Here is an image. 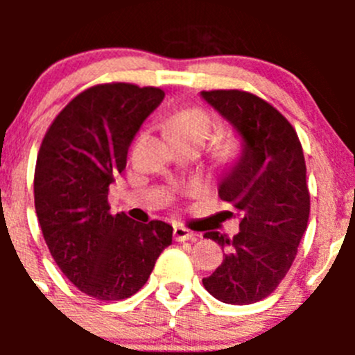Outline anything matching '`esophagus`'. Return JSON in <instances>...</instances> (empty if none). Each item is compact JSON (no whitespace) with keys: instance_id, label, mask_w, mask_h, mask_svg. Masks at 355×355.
Returning <instances> with one entry per match:
<instances>
[{"instance_id":"34e87169","label":"esophagus","mask_w":355,"mask_h":355,"mask_svg":"<svg viewBox=\"0 0 355 355\" xmlns=\"http://www.w3.org/2000/svg\"><path fill=\"white\" fill-rule=\"evenodd\" d=\"M173 239L177 242H185V241H194L196 235L192 234L189 228L182 227V225H177V227L173 228Z\"/></svg>"}]
</instances>
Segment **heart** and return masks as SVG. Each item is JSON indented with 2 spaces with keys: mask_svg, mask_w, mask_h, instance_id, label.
<instances>
[{
  "mask_svg": "<svg viewBox=\"0 0 355 355\" xmlns=\"http://www.w3.org/2000/svg\"><path fill=\"white\" fill-rule=\"evenodd\" d=\"M168 128L177 142L202 144L211 132V118L200 108H184L168 118ZM225 156H232V151L225 153Z\"/></svg>",
  "mask_w": 355,
  "mask_h": 355,
  "instance_id": "obj_1",
  "label": "heart"
}]
</instances>
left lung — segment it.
I'll list each match as a JSON object with an SVG mask.
<instances>
[{
  "label": "left lung",
  "instance_id": "1",
  "mask_svg": "<svg viewBox=\"0 0 355 355\" xmlns=\"http://www.w3.org/2000/svg\"><path fill=\"white\" fill-rule=\"evenodd\" d=\"M200 94L244 139L218 189L241 216V232L234 239L204 234L227 252L202 285L214 299L244 306L273 293L295 259L311 209L306 161L295 128L263 98L239 89Z\"/></svg>",
  "mask_w": 355,
  "mask_h": 355
}]
</instances>
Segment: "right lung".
I'll use <instances>...</instances> for the list:
<instances>
[{"label": "right lung", "instance_id": "add662e5", "mask_svg": "<svg viewBox=\"0 0 355 355\" xmlns=\"http://www.w3.org/2000/svg\"><path fill=\"white\" fill-rule=\"evenodd\" d=\"M163 98L151 85H92L60 111L39 148L34 202L46 245L63 275L92 299L134 295L171 244L168 223L111 214L108 202L128 146Z\"/></svg>", "mask_w": 355, "mask_h": 355}]
</instances>
